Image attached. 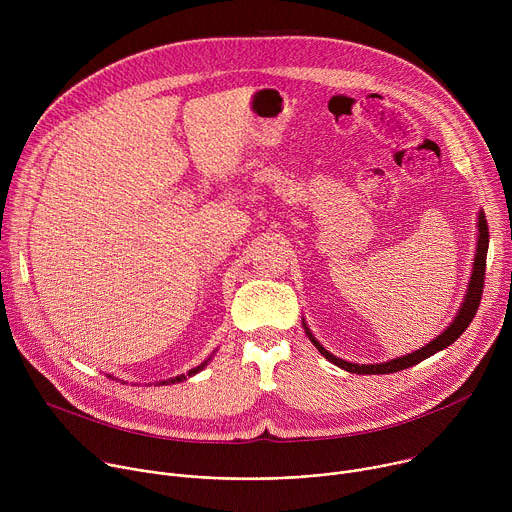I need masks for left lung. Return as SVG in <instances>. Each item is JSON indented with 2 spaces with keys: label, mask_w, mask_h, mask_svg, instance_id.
<instances>
[{
  "label": "left lung",
  "mask_w": 512,
  "mask_h": 512,
  "mask_svg": "<svg viewBox=\"0 0 512 512\" xmlns=\"http://www.w3.org/2000/svg\"><path fill=\"white\" fill-rule=\"evenodd\" d=\"M488 225H486V216L480 214L478 218V247H476V259H474V271L470 277V285H468V294H466V302L460 308L458 316L454 318V322L448 326V330H444L440 336H437L433 342H429L427 346L415 350L413 354H405L401 358L383 362V364H356V362H346L342 358H336L334 354H330L314 336L312 332L306 328V334L310 336V340L314 342V346L320 350V354H324L330 362H334L336 367L348 371V373H358V375H389V373H397L403 371L407 367H413V364L429 358L431 354L440 352L444 348H448L450 344H454L470 326L472 318L478 312L480 300H482V289H484V271H486V253H488Z\"/></svg>",
  "instance_id": "obj_1"
}]
</instances>
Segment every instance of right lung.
Returning a JSON list of instances; mask_svg holds the SVG:
<instances>
[{
  "mask_svg": "<svg viewBox=\"0 0 512 512\" xmlns=\"http://www.w3.org/2000/svg\"><path fill=\"white\" fill-rule=\"evenodd\" d=\"M204 364H206V360L200 364V367H196V369H192V371H188V377H192V375H196L198 371H202L204 369ZM186 379V375H180V377H176V379H170V381H164V385L166 383H176V381H184Z\"/></svg>",
  "mask_w": 512,
  "mask_h": 512,
  "instance_id": "add662e5",
  "label": "right lung"
}]
</instances>
